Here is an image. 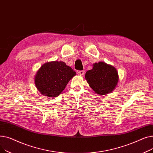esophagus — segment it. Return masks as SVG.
Listing matches in <instances>:
<instances>
[{"instance_id":"34e87169","label":"esophagus","mask_w":153,"mask_h":153,"mask_svg":"<svg viewBox=\"0 0 153 153\" xmlns=\"http://www.w3.org/2000/svg\"><path fill=\"white\" fill-rule=\"evenodd\" d=\"M84 73H85V71H78V74L81 75V76L84 75Z\"/></svg>"}]
</instances>
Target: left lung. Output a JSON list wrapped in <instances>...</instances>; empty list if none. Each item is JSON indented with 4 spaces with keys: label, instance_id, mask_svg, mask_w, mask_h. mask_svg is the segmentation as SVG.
<instances>
[{
    "label": "left lung",
    "instance_id": "obj_1",
    "mask_svg": "<svg viewBox=\"0 0 153 153\" xmlns=\"http://www.w3.org/2000/svg\"><path fill=\"white\" fill-rule=\"evenodd\" d=\"M85 78L92 89L102 95L113 91L119 79L115 68L103 62L94 64L92 69L86 72Z\"/></svg>",
    "mask_w": 153,
    "mask_h": 153
}]
</instances>
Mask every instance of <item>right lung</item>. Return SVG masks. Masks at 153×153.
<instances>
[{"label": "right lung", "mask_w": 153, "mask_h": 153, "mask_svg": "<svg viewBox=\"0 0 153 153\" xmlns=\"http://www.w3.org/2000/svg\"><path fill=\"white\" fill-rule=\"evenodd\" d=\"M76 72L62 61L48 62L42 65L35 77V84L42 95L58 96Z\"/></svg>", "instance_id": "right-lung-1"}]
</instances>
